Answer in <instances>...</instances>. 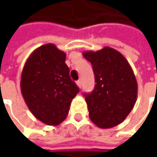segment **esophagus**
I'll list each match as a JSON object with an SVG mask.
<instances>
[{"mask_svg":"<svg viewBox=\"0 0 157 157\" xmlns=\"http://www.w3.org/2000/svg\"><path fill=\"white\" fill-rule=\"evenodd\" d=\"M77 86H78L79 88H81V86H82L81 80H78V81H77Z\"/></svg>","mask_w":157,"mask_h":157,"instance_id":"1","label":"esophagus"}]
</instances>
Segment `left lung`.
<instances>
[{
	"label": "left lung",
	"mask_w": 157,
	"mask_h": 157,
	"mask_svg": "<svg viewBox=\"0 0 157 157\" xmlns=\"http://www.w3.org/2000/svg\"><path fill=\"white\" fill-rule=\"evenodd\" d=\"M83 56L93 65L95 87L85 94L89 117L100 128L121 124L130 113L137 99V81L128 60L110 47Z\"/></svg>",
	"instance_id": "obj_1"
}]
</instances>
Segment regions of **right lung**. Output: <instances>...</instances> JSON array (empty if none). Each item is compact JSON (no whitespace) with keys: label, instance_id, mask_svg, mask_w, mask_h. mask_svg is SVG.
I'll use <instances>...</instances> for the list:
<instances>
[{"label":"right lung","instance_id":"obj_1","mask_svg":"<svg viewBox=\"0 0 157 157\" xmlns=\"http://www.w3.org/2000/svg\"><path fill=\"white\" fill-rule=\"evenodd\" d=\"M65 53L53 44L36 49L24 63L21 92L29 109L40 121L57 126L65 120L79 92L70 78Z\"/></svg>","mask_w":157,"mask_h":157}]
</instances>
